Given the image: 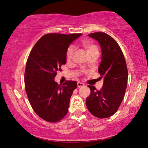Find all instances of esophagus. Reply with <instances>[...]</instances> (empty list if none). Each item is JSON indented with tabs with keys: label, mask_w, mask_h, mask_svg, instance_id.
Masks as SVG:
<instances>
[{
	"label": "esophagus",
	"mask_w": 148,
	"mask_h": 148,
	"mask_svg": "<svg viewBox=\"0 0 148 148\" xmlns=\"http://www.w3.org/2000/svg\"><path fill=\"white\" fill-rule=\"evenodd\" d=\"M77 86L78 88H80V87H83L84 86V84L82 83H80V82H78V83L77 84Z\"/></svg>",
	"instance_id": "esophagus-1"
}]
</instances>
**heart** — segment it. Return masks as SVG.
<instances>
[{
	"instance_id": "heart-1",
	"label": "heart",
	"mask_w": 148,
	"mask_h": 148,
	"mask_svg": "<svg viewBox=\"0 0 148 148\" xmlns=\"http://www.w3.org/2000/svg\"><path fill=\"white\" fill-rule=\"evenodd\" d=\"M82 46L86 50L87 56L89 55L97 53L99 54V49L96 45L91 43L87 41H84L82 42ZM75 53V48L73 46H70L66 51V59L67 61H71L73 58V56Z\"/></svg>"
}]
</instances>
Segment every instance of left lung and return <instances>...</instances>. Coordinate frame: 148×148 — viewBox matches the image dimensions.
<instances>
[{
	"label": "left lung",
	"mask_w": 148,
	"mask_h": 148,
	"mask_svg": "<svg viewBox=\"0 0 148 148\" xmlns=\"http://www.w3.org/2000/svg\"><path fill=\"white\" fill-rule=\"evenodd\" d=\"M98 41L102 50V59L99 68L100 78L103 77L101 89L88 86L91 94L86 99L90 113L98 118H106L117 111L127 89L128 71L121 47L117 42L104 32L89 34Z\"/></svg>",
	"instance_id": "1"
}]
</instances>
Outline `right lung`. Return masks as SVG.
I'll return each instance as SVG.
<instances>
[{
  "label": "right lung",
  "mask_w": 148,
  "mask_h": 148,
  "mask_svg": "<svg viewBox=\"0 0 148 148\" xmlns=\"http://www.w3.org/2000/svg\"><path fill=\"white\" fill-rule=\"evenodd\" d=\"M82 34L49 33L44 35L30 52L25 71V87L31 106L38 116L48 122L61 120L69 111L70 99L77 87L75 81L59 85L57 72L66 64L68 47Z\"/></svg>",
  "instance_id": "add662e5"
}]
</instances>
